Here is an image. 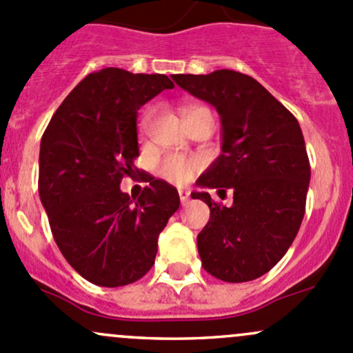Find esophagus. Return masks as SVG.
Listing matches in <instances>:
<instances>
[{
    "label": "esophagus",
    "mask_w": 353,
    "mask_h": 353,
    "mask_svg": "<svg viewBox=\"0 0 353 353\" xmlns=\"http://www.w3.org/2000/svg\"><path fill=\"white\" fill-rule=\"evenodd\" d=\"M179 199H181V205H188L190 203V191L186 190H181L179 191Z\"/></svg>",
    "instance_id": "34e87169"
}]
</instances>
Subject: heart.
Segmentation results:
<instances>
[{"label":"heart","mask_w":353,"mask_h":353,"mask_svg":"<svg viewBox=\"0 0 353 353\" xmlns=\"http://www.w3.org/2000/svg\"><path fill=\"white\" fill-rule=\"evenodd\" d=\"M201 110H208L205 108H191L186 109L184 112V119L193 114L201 112ZM148 124H150V114H145V117L141 119L140 128L141 131H147L148 130ZM198 169V162L196 160H191V159H183V157H167L160 162L159 167V172L163 179H167L169 183L174 184H186L191 177L194 176Z\"/></svg>","instance_id":"1"}]
</instances>
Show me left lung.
Listing matches in <instances>:
<instances>
[{
  "mask_svg": "<svg viewBox=\"0 0 353 353\" xmlns=\"http://www.w3.org/2000/svg\"><path fill=\"white\" fill-rule=\"evenodd\" d=\"M183 90L208 102L222 123V154L196 181L199 188L232 191L220 206L206 191L191 196L210 206L198 234L201 265L229 283L268 273L294 243L311 179L297 119L259 81L232 70L174 74Z\"/></svg>",
  "mask_w": 353,
  "mask_h": 353,
  "instance_id": "8db88e82",
  "label": "left lung"
}]
</instances>
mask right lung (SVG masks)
Returning <instances> with one entry per match:
<instances>
[{"mask_svg":"<svg viewBox=\"0 0 353 353\" xmlns=\"http://www.w3.org/2000/svg\"><path fill=\"white\" fill-rule=\"evenodd\" d=\"M174 83L165 74L104 68L87 74L46 128L39 196L66 261L88 282L123 287L140 280L157 256L159 234L179 208V193L145 176L138 198L119 188L140 170L138 109Z\"/></svg>","mask_w":353,"mask_h":353,"instance_id":"right-lung-1","label":"right lung"}]
</instances>
